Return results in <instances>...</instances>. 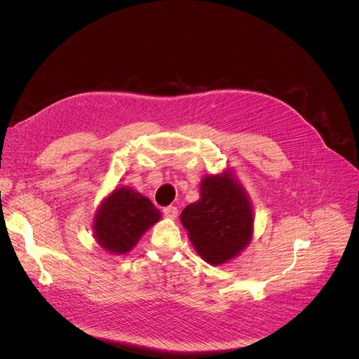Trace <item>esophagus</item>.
Returning <instances> with one entry per match:
<instances>
[{"label":"esophagus","mask_w":359,"mask_h":359,"mask_svg":"<svg viewBox=\"0 0 359 359\" xmlns=\"http://www.w3.org/2000/svg\"><path fill=\"white\" fill-rule=\"evenodd\" d=\"M163 212H164V215L167 217V218H170V219H176L177 218V208L176 206H165V208L163 210Z\"/></svg>","instance_id":"esophagus-1"}]
</instances>
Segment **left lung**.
<instances>
[{
	"instance_id": "1",
	"label": "left lung",
	"mask_w": 359,
	"mask_h": 359,
	"mask_svg": "<svg viewBox=\"0 0 359 359\" xmlns=\"http://www.w3.org/2000/svg\"><path fill=\"white\" fill-rule=\"evenodd\" d=\"M199 195L182 211L180 221L199 256L211 265H222L252 240V202L230 168L205 176Z\"/></svg>"
}]
</instances>
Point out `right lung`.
Instances as JSON below:
<instances>
[{
  "label": "right lung",
  "instance_id": "obj_1",
  "mask_svg": "<svg viewBox=\"0 0 359 359\" xmlns=\"http://www.w3.org/2000/svg\"><path fill=\"white\" fill-rule=\"evenodd\" d=\"M161 218L148 198L130 187L119 186L102 201L93 219V236L110 255H125Z\"/></svg>",
  "mask_w": 359,
  "mask_h": 359
}]
</instances>
